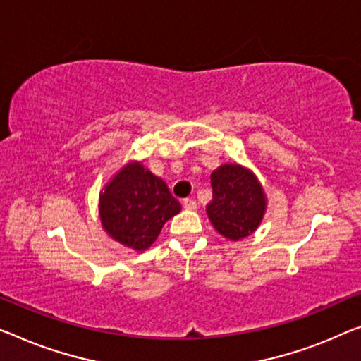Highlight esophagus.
Here are the masks:
<instances>
[{
    "label": "esophagus",
    "mask_w": 361,
    "mask_h": 361,
    "mask_svg": "<svg viewBox=\"0 0 361 361\" xmlns=\"http://www.w3.org/2000/svg\"><path fill=\"white\" fill-rule=\"evenodd\" d=\"M183 206H185V209H188V211H195V209H197V202L195 199L186 197L185 201H183Z\"/></svg>",
    "instance_id": "obj_1"
}]
</instances>
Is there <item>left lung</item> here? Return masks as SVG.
Masks as SVG:
<instances>
[{
	"instance_id": "obj_1",
	"label": "left lung",
	"mask_w": 361,
	"mask_h": 361,
	"mask_svg": "<svg viewBox=\"0 0 361 361\" xmlns=\"http://www.w3.org/2000/svg\"><path fill=\"white\" fill-rule=\"evenodd\" d=\"M212 201L206 212L214 228L227 240H243L259 227L266 195L252 171L238 164H224L211 175Z\"/></svg>"
}]
</instances>
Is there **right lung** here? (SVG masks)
I'll list each match as a JSON object with an SVG mask.
<instances>
[{"label": "right lung", "mask_w": 361, "mask_h": 361, "mask_svg": "<svg viewBox=\"0 0 361 361\" xmlns=\"http://www.w3.org/2000/svg\"><path fill=\"white\" fill-rule=\"evenodd\" d=\"M181 211L166 183L131 162L123 166L100 192L102 227L118 243L144 251L157 240L166 220Z\"/></svg>", "instance_id": "add662e5"}]
</instances>
